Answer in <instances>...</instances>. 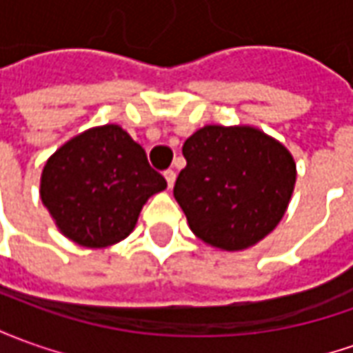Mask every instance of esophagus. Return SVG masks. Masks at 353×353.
<instances>
[{
    "label": "esophagus",
    "mask_w": 353,
    "mask_h": 353,
    "mask_svg": "<svg viewBox=\"0 0 353 353\" xmlns=\"http://www.w3.org/2000/svg\"><path fill=\"white\" fill-rule=\"evenodd\" d=\"M163 174H165V181H167V184H169V188H172V184H174V181H176V172L172 171V169H167Z\"/></svg>",
    "instance_id": "obj_1"
}]
</instances>
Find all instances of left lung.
Returning a JSON list of instances; mask_svg holds the SVG:
<instances>
[{"instance_id": "obj_1", "label": "left lung", "mask_w": 353, "mask_h": 353, "mask_svg": "<svg viewBox=\"0 0 353 353\" xmlns=\"http://www.w3.org/2000/svg\"><path fill=\"white\" fill-rule=\"evenodd\" d=\"M174 200L205 244L240 252L286 213L296 184L292 153L254 126L208 125L182 145Z\"/></svg>"}]
</instances>
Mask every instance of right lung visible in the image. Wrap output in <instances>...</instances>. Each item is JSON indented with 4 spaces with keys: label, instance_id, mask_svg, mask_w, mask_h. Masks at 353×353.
Returning <instances> with one entry per match:
<instances>
[{
    "label": "right lung",
    "instance_id": "right-lung-1",
    "mask_svg": "<svg viewBox=\"0 0 353 353\" xmlns=\"http://www.w3.org/2000/svg\"><path fill=\"white\" fill-rule=\"evenodd\" d=\"M167 181L148 163L144 148L119 125L70 138L46 161L40 198L65 236L86 248L113 246Z\"/></svg>",
    "mask_w": 353,
    "mask_h": 353
}]
</instances>
